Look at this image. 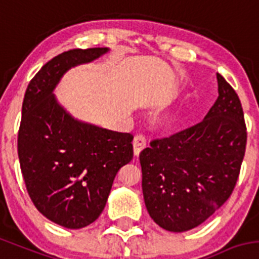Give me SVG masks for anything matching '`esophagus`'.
<instances>
[{
	"mask_svg": "<svg viewBox=\"0 0 259 259\" xmlns=\"http://www.w3.org/2000/svg\"><path fill=\"white\" fill-rule=\"evenodd\" d=\"M146 146V139L145 136L142 134H139L135 136L134 139V151H135V155H139L140 151Z\"/></svg>",
	"mask_w": 259,
	"mask_h": 259,
	"instance_id": "34e87169",
	"label": "esophagus"
}]
</instances>
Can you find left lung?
Listing matches in <instances>:
<instances>
[{
  "label": "left lung",
  "instance_id": "obj_1",
  "mask_svg": "<svg viewBox=\"0 0 259 259\" xmlns=\"http://www.w3.org/2000/svg\"><path fill=\"white\" fill-rule=\"evenodd\" d=\"M218 97L201 122L155 139L140 153L142 194L156 225L184 232L207 221L232 194L246 145L239 96L217 74Z\"/></svg>",
  "mask_w": 259,
  "mask_h": 259
}]
</instances>
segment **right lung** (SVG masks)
I'll return each mask as SVG.
<instances>
[{
	"instance_id": "add662e5",
	"label": "right lung",
	"mask_w": 259,
	"mask_h": 259,
	"mask_svg": "<svg viewBox=\"0 0 259 259\" xmlns=\"http://www.w3.org/2000/svg\"><path fill=\"white\" fill-rule=\"evenodd\" d=\"M106 52L75 49L51 59L29 82L21 108L18 155L27 191L45 217L66 229L96 221L118 170L134 158L131 134L75 119L54 94L68 70Z\"/></svg>"
}]
</instances>
